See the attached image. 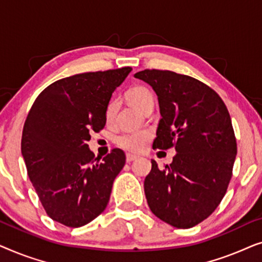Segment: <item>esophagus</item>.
I'll list each match as a JSON object with an SVG mask.
<instances>
[{
  "mask_svg": "<svg viewBox=\"0 0 262 262\" xmlns=\"http://www.w3.org/2000/svg\"><path fill=\"white\" fill-rule=\"evenodd\" d=\"M138 159V156L137 155H134V154H127L126 155V162H132V161H135V160H137Z\"/></svg>",
  "mask_w": 262,
  "mask_h": 262,
  "instance_id": "esophagus-1",
  "label": "esophagus"
}]
</instances>
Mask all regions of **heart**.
Returning <instances> with one entry per match:
<instances>
[{
    "mask_svg": "<svg viewBox=\"0 0 262 262\" xmlns=\"http://www.w3.org/2000/svg\"><path fill=\"white\" fill-rule=\"evenodd\" d=\"M127 101L131 103L132 106L139 111H144L148 108L149 106L154 105V96L152 93L149 91L146 87L143 85H137V87L131 88L130 91L126 93ZM114 112H116V102L111 101L106 108V120L111 121L114 117ZM151 138V134L148 130H137V131H130L124 132L119 137L117 138V144L121 146V148L130 150L134 152H139L145 149L146 144Z\"/></svg>",
    "mask_w": 262,
    "mask_h": 262,
    "instance_id": "obj_1",
    "label": "heart"
}]
</instances>
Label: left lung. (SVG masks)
I'll return each mask as SVG.
<instances>
[{"instance_id":"left-lung-1","label":"left lung","mask_w":262,"mask_h":262,"mask_svg":"<svg viewBox=\"0 0 262 262\" xmlns=\"http://www.w3.org/2000/svg\"><path fill=\"white\" fill-rule=\"evenodd\" d=\"M135 77L151 85L159 99L162 118L152 148L177 151L164 170L151 160L146 202L161 221L192 228L217 209L230 182L237 154L230 114L213 89L193 77L155 69Z\"/></svg>"}]
</instances>
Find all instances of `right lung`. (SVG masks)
Instances as JSON below:
<instances>
[{
	"instance_id": "right-lung-1",
	"label": "right lung",
	"mask_w": 262,
	"mask_h": 262,
	"mask_svg": "<svg viewBox=\"0 0 262 262\" xmlns=\"http://www.w3.org/2000/svg\"><path fill=\"white\" fill-rule=\"evenodd\" d=\"M131 70L77 74L53 82L28 113L21 154L46 213L60 224L83 227L108 204L125 154L113 149L99 162L87 142L92 130L105 127L113 92Z\"/></svg>"
}]
</instances>
